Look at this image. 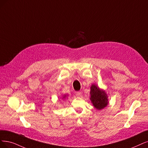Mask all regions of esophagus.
<instances>
[{"label":"esophagus","instance_id":"obj_1","mask_svg":"<svg viewBox=\"0 0 148 148\" xmlns=\"http://www.w3.org/2000/svg\"><path fill=\"white\" fill-rule=\"evenodd\" d=\"M75 95L78 96V97H80L82 96V92H80V91H75Z\"/></svg>","mask_w":148,"mask_h":148}]
</instances>
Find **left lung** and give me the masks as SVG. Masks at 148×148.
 <instances>
[{
    "instance_id": "left-lung-1",
    "label": "left lung",
    "mask_w": 148,
    "mask_h": 148,
    "mask_svg": "<svg viewBox=\"0 0 148 148\" xmlns=\"http://www.w3.org/2000/svg\"><path fill=\"white\" fill-rule=\"evenodd\" d=\"M90 90V99L95 108L97 110L105 108L108 103V96L105 91L100 89L95 84L91 86Z\"/></svg>"
}]
</instances>
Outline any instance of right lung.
<instances>
[{"mask_svg":"<svg viewBox=\"0 0 148 148\" xmlns=\"http://www.w3.org/2000/svg\"><path fill=\"white\" fill-rule=\"evenodd\" d=\"M66 96V95H64V96H63V98H64Z\"/></svg>","mask_w":148,"mask_h":148,"instance_id":"add662e5","label":"right lung"}]
</instances>
